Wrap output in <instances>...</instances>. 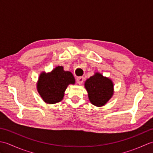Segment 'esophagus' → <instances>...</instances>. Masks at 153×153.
Here are the masks:
<instances>
[{"label": "esophagus", "instance_id": "34e87169", "mask_svg": "<svg viewBox=\"0 0 153 153\" xmlns=\"http://www.w3.org/2000/svg\"><path fill=\"white\" fill-rule=\"evenodd\" d=\"M76 82H77V83H78V84H82L83 82V77H77V79H76Z\"/></svg>", "mask_w": 153, "mask_h": 153}]
</instances>
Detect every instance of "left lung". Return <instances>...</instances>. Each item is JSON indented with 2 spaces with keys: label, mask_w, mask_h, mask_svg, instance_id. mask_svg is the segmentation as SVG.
Returning a JSON list of instances; mask_svg holds the SVG:
<instances>
[{
  "label": "left lung",
  "mask_w": 153,
  "mask_h": 153,
  "mask_svg": "<svg viewBox=\"0 0 153 153\" xmlns=\"http://www.w3.org/2000/svg\"><path fill=\"white\" fill-rule=\"evenodd\" d=\"M85 87L90 102L96 106L105 105L114 93L112 80L99 73H95L87 79L85 82Z\"/></svg>",
  "instance_id": "1"
}]
</instances>
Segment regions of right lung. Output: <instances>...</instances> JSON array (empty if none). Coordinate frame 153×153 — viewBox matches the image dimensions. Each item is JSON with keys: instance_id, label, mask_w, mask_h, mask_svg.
<instances>
[{"instance_id": "right-lung-1", "label": "right lung", "mask_w": 153, "mask_h": 153, "mask_svg": "<svg viewBox=\"0 0 153 153\" xmlns=\"http://www.w3.org/2000/svg\"><path fill=\"white\" fill-rule=\"evenodd\" d=\"M74 83L73 74L70 71H64L62 66H57L50 73L41 74L37 89L45 102L55 104L62 100L68 85Z\"/></svg>"}]
</instances>
